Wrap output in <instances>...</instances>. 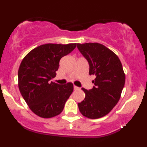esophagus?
<instances>
[{"label": "esophagus", "mask_w": 147, "mask_h": 147, "mask_svg": "<svg viewBox=\"0 0 147 147\" xmlns=\"http://www.w3.org/2000/svg\"><path fill=\"white\" fill-rule=\"evenodd\" d=\"M79 89H80V88H79L78 86H74V89H75V90H78Z\"/></svg>", "instance_id": "obj_1"}]
</instances>
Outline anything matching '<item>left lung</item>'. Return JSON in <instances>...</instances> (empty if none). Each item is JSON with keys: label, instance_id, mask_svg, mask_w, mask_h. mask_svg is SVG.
<instances>
[{"label": "left lung", "instance_id": "1", "mask_svg": "<svg viewBox=\"0 0 147 147\" xmlns=\"http://www.w3.org/2000/svg\"><path fill=\"white\" fill-rule=\"evenodd\" d=\"M77 47L88 61L89 75L96 77L92 89H82L85 98L78 103L79 110L88 118H100L107 115L120 99L125 82L123 65L118 57L101 44H78Z\"/></svg>", "mask_w": 147, "mask_h": 147}]
</instances>
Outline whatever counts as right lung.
<instances>
[{"label":"right lung","mask_w":147,"mask_h":147,"mask_svg":"<svg viewBox=\"0 0 147 147\" xmlns=\"http://www.w3.org/2000/svg\"><path fill=\"white\" fill-rule=\"evenodd\" d=\"M77 44H46L31 51L18 70V86L29 109L38 116L59 115L73 91V84L51 82L55 77L60 60L72 51Z\"/></svg>","instance_id":"1"}]
</instances>
